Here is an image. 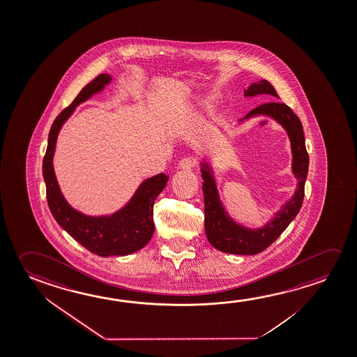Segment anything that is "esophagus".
<instances>
[{"label":"esophagus","mask_w":357,"mask_h":357,"mask_svg":"<svg viewBox=\"0 0 357 357\" xmlns=\"http://www.w3.org/2000/svg\"><path fill=\"white\" fill-rule=\"evenodd\" d=\"M195 165H197V160L190 158V157H185L179 162V168H181V169H192Z\"/></svg>","instance_id":"1"}]
</instances>
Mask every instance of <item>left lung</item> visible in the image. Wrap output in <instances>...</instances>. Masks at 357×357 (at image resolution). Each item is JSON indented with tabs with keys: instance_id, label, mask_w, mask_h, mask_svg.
<instances>
[{
	"instance_id": "left-lung-1",
	"label": "left lung",
	"mask_w": 357,
	"mask_h": 357,
	"mask_svg": "<svg viewBox=\"0 0 357 357\" xmlns=\"http://www.w3.org/2000/svg\"><path fill=\"white\" fill-rule=\"evenodd\" d=\"M259 93H268L278 98L275 88L267 80L253 82L250 88L245 90V96H255ZM256 115L271 116L284 127L291 139L293 153L291 169L298 179V185L293 198L282 206L267 225L257 230H251L237 225L234 220H231L226 215L224 206L220 202L219 192L211 172L208 169V165H202L205 232L208 242L221 252L232 255H256L262 252L280 236V234L288 227L291 220L296 218L302 208L304 185L309 168V155L305 149L302 122L289 106L277 101L259 105L256 109L250 111L245 119Z\"/></svg>"
}]
</instances>
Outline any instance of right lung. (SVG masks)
<instances>
[{"label": "right lung", "mask_w": 357, "mask_h": 357, "mask_svg": "<svg viewBox=\"0 0 357 357\" xmlns=\"http://www.w3.org/2000/svg\"><path fill=\"white\" fill-rule=\"evenodd\" d=\"M110 82V75L100 74L82 88L72 104L56 116L50 127L48 147L43 158V176L50 213L75 241L101 257L126 256L149 243L154 232V200L168 181V176L163 173L143 181L130 203L110 216L93 218L80 214L63 198L53 169L56 136L77 105L99 93Z\"/></svg>", "instance_id": "add662e5"}]
</instances>
